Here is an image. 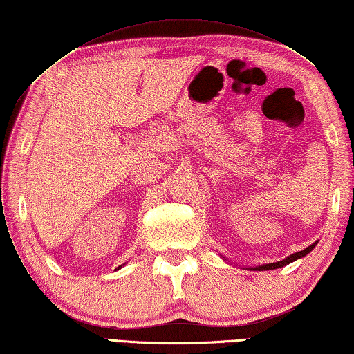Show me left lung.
Wrapping results in <instances>:
<instances>
[{
    "instance_id": "obj_1",
    "label": "left lung",
    "mask_w": 354,
    "mask_h": 354,
    "mask_svg": "<svg viewBox=\"0 0 354 354\" xmlns=\"http://www.w3.org/2000/svg\"><path fill=\"white\" fill-rule=\"evenodd\" d=\"M315 245H317V242L312 243V245L307 247V248L301 250V252H297V253H292V254H290V257L285 258V259H281V261H277V263H270V264L258 266V268H252V269H254V270H272V269H279V268H283V266H286V264L292 263V261H296V259H299V258H304V257H306V254H308L310 252H312V250L315 248Z\"/></svg>"
}]
</instances>
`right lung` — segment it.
<instances>
[{
	"label": "right lung",
	"instance_id": "add662e5",
	"mask_svg": "<svg viewBox=\"0 0 354 354\" xmlns=\"http://www.w3.org/2000/svg\"><path fill=\"white\" fill-rule=\"evenodd\" d=\"M120 268H122V266H118V268H117V269H120Z\"/></svg>",
	"mask_w": 354,
	"mask_h": 354
}]
</instances>
